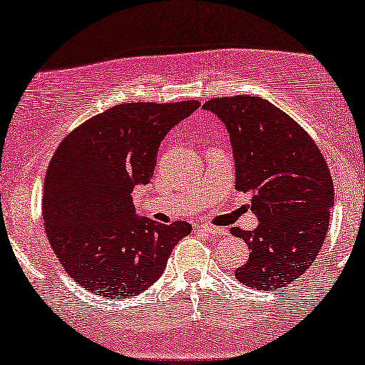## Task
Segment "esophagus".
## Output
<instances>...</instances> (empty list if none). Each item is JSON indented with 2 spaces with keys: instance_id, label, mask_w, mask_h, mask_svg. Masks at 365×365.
I'll return each instance as SVG.
<instances>
[{
  "instance_id": "obj_1",
  "label": "esophagus",
  "mask_w": 365,
  "mask_h": 365,
  "mask_svg": "<svg viewBox=\"0 0 365 365\" xmlns=\"http://www.w3.org/2000/svg\"><path fill=\"white\" fill-rule=\"evenodd\" d=\"M200 230L204 232H207V235L212 236V238H219L221 235H225V230H221V227L209 226V225H200Z\"/></svg>"
}]
</instances>
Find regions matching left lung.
<instances>
[{"label": "left lung", "instance_id": "left-lung-1", "mask_svg": "<svg viewBox=\"0 0 365 365\" xmlns=\"http://www.w3.org/2000/svg\"><path fill=\"white\" fill-rule=\"evenodd\" d=\"M230 133L236 190L252 192L253 231L232 227L250 257L235 275L257 291L299 279L323 247L335 205L330 170L318 146L287 113L260 96H226L204 103Z\"/></svg>", "mask_w": 365, "mask_h": 365}]
</instances>
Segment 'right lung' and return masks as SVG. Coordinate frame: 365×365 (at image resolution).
<instances>
[{"label":"right lung","mask_w":365,"mask_h":365,"mask_svg":"<svg viewBox=\"0 0 365 365\" xmlns=\"http://www.w3.org/2000/svg\"><path fill=\"white\" fill-rule=\"evenodd\" d=\"M200 107L122 103L74 129L52 156L42 214L61 265L95 296L124 299L163 274L168 257L192 226L135 216L133 190L148 185L165 135Z\"/></svg>","instance_id":"1"}]
</instances>
